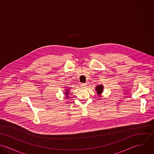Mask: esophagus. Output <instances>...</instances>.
Segmentation results:
<instances>
[{
	"label": "esophagus",
	"instance_id": "1",
	"mask_svg": "<svg viewBox=\"0 0 154 154\" xmlns=\"http://www.w3.org/2000/svg\"><path fill=\"white\" fill-rule=\"evenodd\" d=\"M81 87L82 88H86L87 86V84H82L81 85Z\"/></svg>",
	"mask_w": 154,
	"mask_h": 154
}]
</instances>
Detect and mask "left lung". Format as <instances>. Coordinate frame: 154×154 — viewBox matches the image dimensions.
<instances>
[{"label":"left lung","mask_w":154,"mask_h":154,"mask_svg":"<svg viewBox=\"0 0 154 154\" xmlns=\"http://www.w3.org/2000/svg\"><path fill=\"white\" fill-rule=\"evenodd\" d=\"M103 89H104V87L103 85H98L97 87H96L95 90L97 91L98 95H100L103 92Z\"/></svg>","instance_id":"1"}]
</instances>
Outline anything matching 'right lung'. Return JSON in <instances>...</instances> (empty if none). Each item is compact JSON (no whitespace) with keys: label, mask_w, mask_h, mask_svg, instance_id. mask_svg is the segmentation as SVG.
Listing matches in <instances>:
<instances>
[{"label":"right lung","mask_w":154,"mask_h":154,"mask_svg":"<svg viewBox=\"0 0 154 154\" xmlns=\"http://www.w3.org/2000/svg\"><path fill=\"white\" fill-rule=\"evenodd\" d=\"M69 92H70V91H69V88H68V89H67L65 90V92H64L65 93V94L66 95V98H67L68 97V94H69Z\"/></svg>","instance_id":"right-lung-1"}]
</instances>
